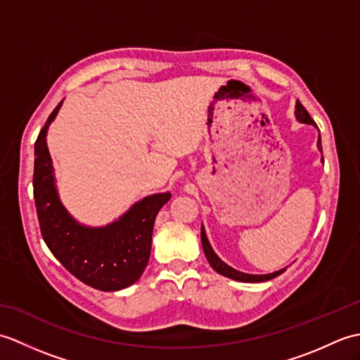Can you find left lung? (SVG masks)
I'll return each instance as SVG.
<instances>
[{
    "label": "left lung",
    "mask_w": 360,
    "mask_h": 360,
    "mask_svg": "<svg viewBox=\"0 0 360 360\" xmlns=\"http://www.w3.org/2000/svg\"><path fill=\"white\" fill-rule=\"evenodd\" d=\"M295 117L298 122H302V124H308V125H316V122L311 119L309 112L304 110V106L297 101L295 103ZM317 147L319 150L322 151V141H320V136H319V141H317ZM201 243H202V249H204V254L205 258H207V262L210 263V266L215 269L218 274L224 275L227 278H232L236 281H243V283H259V281H267V280H272L275 277H278L280 274L285 272L286 269H280L277 272H272V274H266V275H254V274H244L233 269L229 264H226L223 259H221L215 252H213L210 243L207 240V235H205L204 227H201Z\"/></svg>",
    "instance_id": "obj_1"
}]
</instances>
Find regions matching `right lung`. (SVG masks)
<instances>
[{
    "label": "right lung",
    "instance_id": "obj_1",
    "mask_svg": "<svg viewBox=\"0 0 360 360\" xmlns=\"http://www.w3.org/2000/svg\"><path fill=\"white\" fill-rule=\"evenodd\" d=\"M63 102L46 120L35 142L34 198L41 236L52 255L74 277L98 290H119L141 278L148 264L153 226L170 193L145 196L103 227L77 223L60 201L46 133Z\"/></svg>",
    "mask_w": 360,
    "mask_h": 360
}]
</instances>
